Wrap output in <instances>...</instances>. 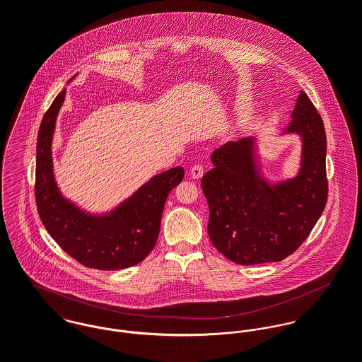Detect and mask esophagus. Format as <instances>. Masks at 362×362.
Returning a JSON list of instances; mask_svg holds the SVG:
<instances>
[{"instance_id": "1", "label": "esophagus", "mask_w": 362, "mask_h": 362, "mask_svg": "<svg viewBox=\"0 0 362 362\" xmlns=\"http://www.w3.org/2000/svg\"><path fill=\"white\" fill-rule=\"evenodd\" d=\"M189 174H191V177H192L194 180H198V178H201V177L204 175V167L199 165V164H197V165H194V167L191 168Z\"/></svg>"}]
</instances>
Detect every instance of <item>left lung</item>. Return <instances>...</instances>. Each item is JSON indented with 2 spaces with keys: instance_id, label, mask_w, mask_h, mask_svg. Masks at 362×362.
Here are the masks:
<instances>
[{
  "instance_id": "left-lung-1",
  "label": "left lung",
  "mask_w": 362,
  "mask_h": 362,
  "mask_svg": "<svg viewBox=\"0 0 362 362\" xmlns=\"http://www.w3.org/2000/svg\"><path fill=\"white\" fill-rule=\"evenodd\" d=\"M298 135L297 174L281 181L264 177L255 136L228 142L211 153L202 177L211 244L238 264L279 262L310 235L327 199L326 134L320 115L300 92L283 135Z\"/></svg>"
}]
</instances>
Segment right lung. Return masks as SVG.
<instances>
[{"label": "right lung", "instance_id": "add662e5", "mask_svg": "<svg viewBox=\"0 0 362 362\" xmlns=\"http://www.w3.org/2000/svg\"><path fill=\"white\" fill-rule=\"evenodd\" d=\"M65 93L64 89L52 102L37 135L35 194L39 216L52 240L83 266L99 270L134 266L153 250L164 204L182 181L184 168L153 175L108 211L93 213L78 206L62 195L54 175L52 138Z\"/></svg>", "mask_w": 362, "mask_h": 362}]
</instances>
